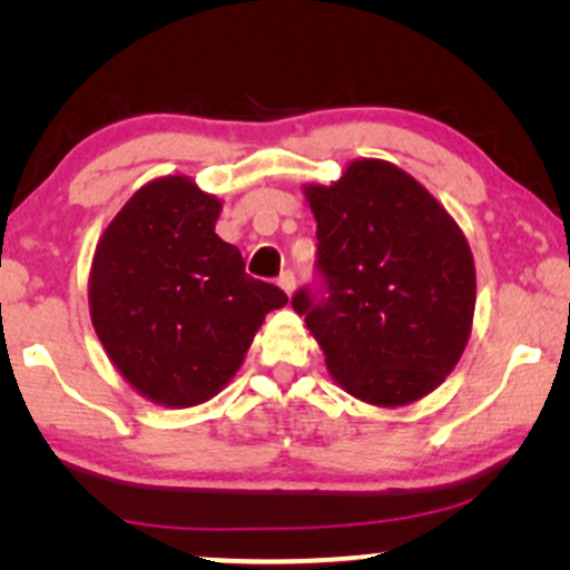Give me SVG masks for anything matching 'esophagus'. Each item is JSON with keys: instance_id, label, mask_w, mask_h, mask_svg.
Returning a JSON list of instances; mask_svg holds the SVG:
<instances>
[{"instance_id": "esophagus-1", "label": "esophagus", "mask_w": 570, "mask_h": 570, "mask_svg": "<svg viewBox=\"0 0 570 570\" xmlns=\"http://www.w3.org/2000/svg\"><path fill=\"white\" fill-rule=\"evenodd\" d=\"M277 285L283 287V291H285L287 295H291V293L295 291V272H293V269H285L283 275L277 277Z\"/></svg>"}]
</instances>
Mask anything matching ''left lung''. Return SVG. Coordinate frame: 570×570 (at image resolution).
Wrapping results in <instances>:
<instances>
[{
	"instance_id": "left-lung-1",
	"label": "left lung",
	"mask_w": 570,
	"mask_h": 570,
	"mask_svg": "<svg viewBox=\"0 0 570 570\" xmlns=\"http://www.w3.org/2000/svg\"><path fill=\"white\" fill-rule=\"evenodd\" d=\"M316 217V285L295 314L326 368L357 400L396 407L431 394L464 353L474 262L464 233L415 178L384 160L350 163L306 186Z\"/></svg>"
}]
</instances>
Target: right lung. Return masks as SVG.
<instances>
[{
  "instance_id": "add662e5",
  "label": "right lung",
  "mask_w": 570,
  "mask_h": 570,
  "mask_svg": "<svg viewBox=\"0 0 570 570\" xmlns=\"http://www.w3.org/2000/svg\"><path fill=\"white\" fill-rule=\"evenodd\" d=\"M220 202L186 176L142 186L98 240L90 316L108 357L139 394L166 407L215 396L256 330L287 295L246 275L215 233Z\"/></svg>"
}]
</instances>
